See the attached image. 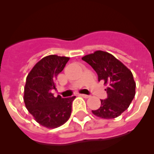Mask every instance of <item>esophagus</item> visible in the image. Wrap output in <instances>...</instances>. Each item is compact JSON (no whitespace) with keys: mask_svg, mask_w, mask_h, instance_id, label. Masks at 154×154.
I'll return each mask as SVG.
<instances>
[{"mask_svg":"<svg viewBox=\"0 0 154 154\" xmlns=\"http://www.w3.org/2000/svg\"><path fill=\"white\" fill-rule=\"evenodd\" d=\"M80 96H81L82 97L85 98V99H88V98L90 97V96H89V95H85V94H80Z\"/></svg>","mask_w":154,"mask_h":154,"instance_id":"esophagus-1","label":"esophagus"}]
</instances>
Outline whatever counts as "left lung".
Masks as SVG:
<instances>
[{
	"label": "left lung",
	"mask_w": 154,
	"mask_h": 154,
	"mask_svg": "<svg viewBox=\"0 0 154 154\" xmlns=\"http://www.w3.org/2000/svg\"><path fill=\"white\" fill-rule=\"evenodd\" d=\"M82 60L96 71L98 80H103L109 86L105 90L107 98L101 100V106L92 113L103 119H114L130 106L135 96L136 82L131 71L112 55L96 51L82 57Z\"/></svg>",
	"instance_id": "1"
}]
</instances>
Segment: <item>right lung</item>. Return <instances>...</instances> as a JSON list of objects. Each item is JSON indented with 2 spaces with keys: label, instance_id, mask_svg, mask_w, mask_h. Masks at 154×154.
I'll return each instance as SVG.
<instances>
[{
  "label": "right lung",
  "instance_id": "1",
  "mask_svg": "<svg viewBox=\"0 0 154 154\" xmlns=\"http://www.w3.org/2000/svg\"><path fill=\"white\" fill-rule=\"evenodd\" d=\"M69 60L68 57L51 55L43 58L31 69L26 79L24 101L28 112L42 126L57 128L68 121L75 96L55 97L57 76Z\"/></svg>",
  "mask_w": 154,
  "mask_h": 154
}]
</instances>
